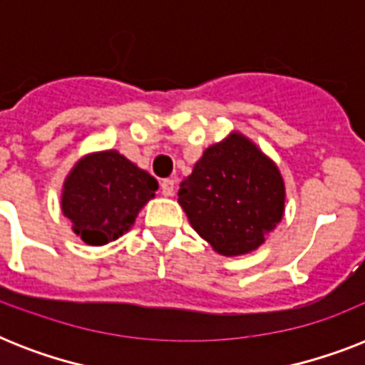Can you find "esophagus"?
<instances>
[{
  "mask_svg": "<svg viewBox=\"0 0 365 365\" xmlns=\"http://www.w3.org/2000/svg\"><path fill=\"white\" fill-rule=\"evenodd\" d=\"M174 189H176V182L174 180H163L160 182V193L165 195V197H172Z\"/></svg>",
  "mask_w": 365,
  "mask_h": 365,
  "instance_id": "esophagus-1",
  "label": "esophagus"
}]
</instances>
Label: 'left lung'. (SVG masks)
<instances>
[{"label": "left lung", "mask_w": 365, "mask_h": 365, "mask_svg": "<svg viewBox=\"0 0 365 365\" xmlns=\"http://www.w3.org/2000/svg\"><path fill=\"white\" fill-rule=\"evenodd\" d=\"M178 197L195 231L223 255L257 248L284 214L280 172L240 134L206 149Z\"/></svg>", "instance_id": "left-lung-1"}]
</instances>
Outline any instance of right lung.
I'll return each instance as SVG.
<instances>
[{"label": "right lung", "mask_w": 365, "mask_h": 365, "mask_svg": "<svg viewBox=\"0 0 365 365\" xmlns=\"http://www.w3.org/2000/svg\"><path fill=\"white\" fill-rule=\"evenodd\" d=\"M159 183L117 151L81 159L64 183L62 212L87 244H108L128 231Z\"/></svg>", "instance_id": "1"}]
</instances>
